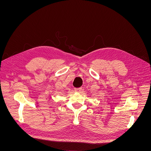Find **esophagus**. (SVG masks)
<instances>
[{
    "mask_svg": "<svg viewBox=\"0 0 151 151\" xmlns=\"http://www.w3.org/2000/svg\"><path fill=\"white\" fill-rule=\"evenodd\" d=\"M75 91L76 92H78V93H80L82 91V88H75Z\"/></svg>",
    "mask_w": 151,
    "mask_h": 151,
    "instance_id": "34e87169",
    "label": "esophagus"
}]
</instances>
